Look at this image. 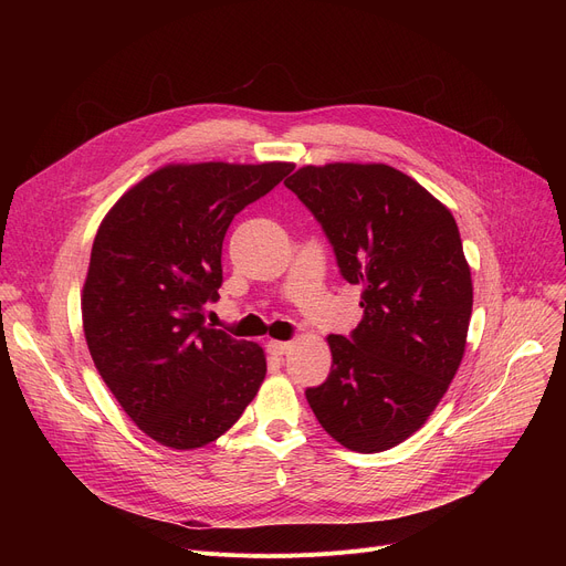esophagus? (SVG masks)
I'll use <instances>...</instances> for the list:
<instances>
[{
    "mask_svg": "<svg viewBox=\"0 0 566 566\" xmlns=\"http://www.w3.org/2000/svg\"><path fill=\"white\" fill-rule=\"evenodd\" d=\"M265 348H268V353L271 355H275V358H280V355H284V353H289L291 350V342H280V339H271L265 344Z\"/></svg>",
    "mask_w": 566,
    "mask_h": 566,
    "instance_id": "34e87169",
    "label": "esophagus"
}]
</instances>
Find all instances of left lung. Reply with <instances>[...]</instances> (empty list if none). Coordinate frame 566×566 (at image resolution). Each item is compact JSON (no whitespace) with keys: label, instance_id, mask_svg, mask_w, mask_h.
<instances>
[{"label":"left lung","instance_id":"obj_1","mask_svg":"<svg viewBox=\"0 0 566 566\" xmlns=\"http://www.w3.org/2000/svg\"><path fill=\"white\" fill-rule=\"evenodd\" d=\"M284 186L321 222L346 282L363 286L350 339L328 335L331 376L310 388L321 427L376 454L422 429L465 353L472 277L450 208L382 163L305 165Z\"/></svg>","mask_w":566,"mask_h":566}]
</instances>
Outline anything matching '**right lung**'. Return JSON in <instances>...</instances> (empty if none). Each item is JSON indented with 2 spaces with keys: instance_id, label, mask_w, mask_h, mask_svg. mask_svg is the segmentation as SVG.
<instances>
[{
  "instance_id": "1",
  "label": "right lung",
  "mask_w": 566,
  "mask_h": 566,
  "mask_svg": "<svg viewBox=\"0 0 566 566\" xmlns=\"http://www.w3.org/2000/svg\"><path fill=\"white\" fill-rule=\"evenodd\" d=\"M293 163H169L103 218L82 286L92 360L128 418L169 450H197L241 418L265 378V353L203 323L222 284L235 213Z\"/></svg>"
}]
</instances>
